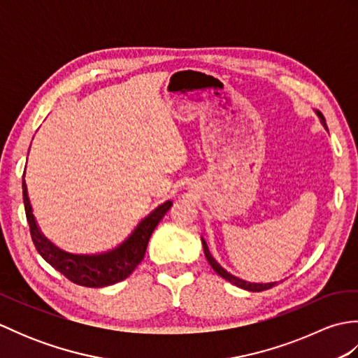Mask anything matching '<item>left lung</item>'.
I'll return each instance as SVG.
<instances>
[{
  "label": "left lung",
  "instance_id": "8db88e82",
  "mask_svg": "<svg viewBox=\"0 0 358 358\" xmlns=\"http://www.w3.org/2000/svg\"><path fill=\"white\" fill-rule=\"evenodd\" d=\"M317 115H318V118H320L322 124L324 126L326 131H328V126H326V120H324V117L322 115V112H317ZM201 243H203L204 255H206V260H208V262H209V264L212 266V269H214V271L218 273L220 277H223L224 280L231 281L232 285L238 286V287H241V289H246V291H250V292H262V291H266V289H271L272 286H275L277 281H273V283H250V281L241 280V278H238V277L232 275V273H229V272H227L226 269H223L222 266H220V264L217 263L215 258L210 255V252H209V248H208V245H206V241H204V238H201Z\"/></svg>",
  "mask_w": 358,
  "mask_h": 358
}]
</instances>
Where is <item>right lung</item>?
<instances>
[{
  "label": "right lung",
  "instance_id": "right-lung-1",
  "mask_svg": "<svg viewBox=\"0 0 358 358\" xmlns=\"http://www.w3.org/2000/svg\"><path fill=\"white\" fill-rule=\"evenodd\" d=\"M22 178H24V175H22ZM22 200H24L30 235H32V241L38 254L52 268H55L67 280H71L72 283L86 287L110 286L131 275L136 266L141 263L144 254H146L152 232H154L157 224L159 223V220L166 215V212L172 206L171 200L159 204L157 209L152 210L148 217H144L136 224L134 232L115 249H110L108 252L101 254L77 255L57 248L41 234L32 214V206H30L24 180H22Z\"/></svg>",
  "mask_w": 358,
  "mask_h": 358
}]
</instances>
